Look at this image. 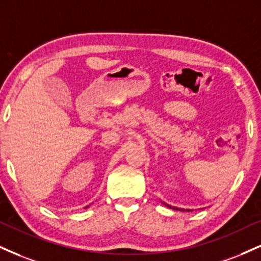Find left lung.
Segmentation results:
<instances>
[{
  "mask_svg": "<svg viewBox=\"0 0 261 261\" xmlns=\"http://www.w3.org/2000/svg\"><path fill=\"white\" fill-rule=\"evenodd\" d=\"M163 204H166V205H167V207H168V208H173V209H174V211H185V209H180V208H176V207H172V205L167 204V203H165V202H163ZM188 212H190V211H189V209H188Z\"/></svg>",
  "mask_w": 261,
  "mask_h": 261,
  "instance_id": "8db88e82",
  "label": "left lung"
}]
</instances>
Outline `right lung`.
Here are the masks:
<instances>
[{
  "mask_svg": "<svg viewBox=\"0 0 261 261\" xmlns=\"http://www.w3.org/2000/svg\"><path fill=\"white\" fill-rule=\"evenodd\" d=\"M86 208H88V205H87V207H86Z\"/></svg>",
  "mask_w": 261,
  "mask_h": 261,
  "instance_id": "add662e5",
  "label": "right lung"
}]
</instances>
